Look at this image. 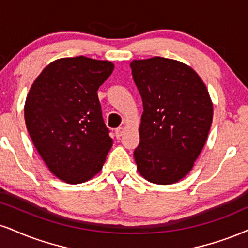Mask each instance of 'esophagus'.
I'll return each mask as SVG.
<instances>
[{"mask_svg":"<svg viewBox=\"0 0 248 248\" xmlns=\"http://www.w3.org/2000/svg\"><path fill=\"white\" fill-rule=\"evenodd\" d=\"M124 131H125V129H124V127H118V129H116V130H115L116 137H117V138H121V137H122V136H123Z\"/></svg>","mask_w":248,"mask_h":248,"instance_id":"1","label":"esophagus"}]
</instances>
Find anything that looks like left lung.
<instances>
[{
  "mask_svg": "<svg viewBox=\"0 0 248 248\" xmlns=\"http://www.w3.org/2000/svg\"><path fill=\"white\" fill-rule=\"evenodd\" d=\"M130 66L143 106L137 170L154 184H173L192 170L208 138L214 112L208 90L179 61L155 56Z\"/></svg>",
  "mask_w": 248,
  "mask_h": 248,
  "instance_id": "1",
  "label": "left lung"
}]
</instances>
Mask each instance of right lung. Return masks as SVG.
<instances>
[{"label": "right lung", "mask_w": 248, "mask_h": 248, "mask_svg": "<svg viewBox=\"0 0 248 248\" xmlns=\"http://www.w3.org/2000/svg\"><path fill=\"white\" fill-rule=\"evenodd\" d=\"M114 63L85 56L55 60L33 81L24 117L33 145L57 178L80 184L102 170L112 146L97 90Z\"/></svg>", "instance_id": "1"}]
</instances>
